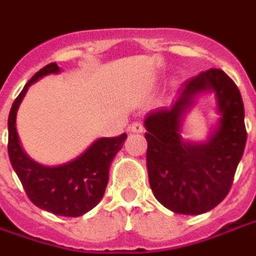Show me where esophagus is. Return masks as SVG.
<instances>
[{"label":"esophagus","mask_w":256,"mask_h":256,"mask_svg":"<svg viewBox=\"0 0 256 256\" xmlns=\"http://www.w3.org/2000/svg\"><path fill=\"white\" fill-rule=\"evenodd\" d=\"M128 130H130V133H142V132H144V126L140 122H134L133 124L128 128Z\"/></svg>","instance_id":"esophagus-1"}]
</instances>
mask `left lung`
<instances>
[{"label": "left lung", "mask_w": 256, "mask_h": 256, "mask_svg": "<svg viewBox=\"0 0 256 256\" xmlns=\"http://www.w3.org/2000/svg\"><path fill=\"white\" fill-rule=\"evenodd\" d=\"M204 92H214L220 115L204 142L180 136L184 115ZM146 168L152 192L166 208L184 215L212 210L230 190L247 141L244 104L236 84L210 68L182 84L170 106L146 114Z\"/></svg>", "instance_id": "8db88e82"}]
</instances>
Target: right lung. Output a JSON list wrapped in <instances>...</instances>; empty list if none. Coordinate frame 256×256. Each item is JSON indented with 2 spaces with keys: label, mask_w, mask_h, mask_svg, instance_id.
Wrapping results in <instances>:
<instances>
[{
  "label": "right lung",
  "mask_w": 256,
  "mask_h": 256,
  "mask_svg": "<svg viewBox=\"0 0 256 256\" xmlns=\"http://www.w3.org/2000/svg\"><path fill=\"white\" fill-rule=\"evenodd\" d=\"M60 71L56 63L48 64L26 84L14 100L8 118V154L27 196L36 207L54 215L80 216L100 203L112 160L128 136L97 138L75 159L58 166H44L31 159L22 146L16 128L18 110L31 84Z\"/></svg>",
  "instance_id": "obj_1"
}]
</instances>
